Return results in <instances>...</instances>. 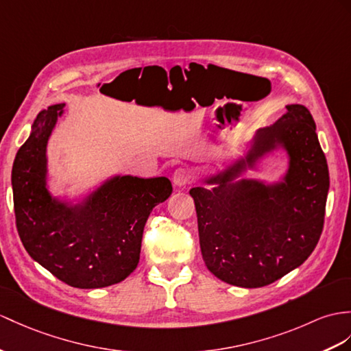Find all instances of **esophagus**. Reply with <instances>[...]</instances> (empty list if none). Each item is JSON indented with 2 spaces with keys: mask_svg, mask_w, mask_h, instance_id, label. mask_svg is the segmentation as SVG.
<instances>
[{
  "mask_svg": "<svg viewBox=\"0 0 351 351\" xmlns=\"http://www.w3.org/2000/svg\"><path fill=\"white\" fill-rule=\"evenodd\" d=\"M192 182V173L187 168H177L173 174V183L177 187H184Z\"/></svg>",
  "mask_w": 351,
  "mask_h": 351,
  "instance_id": "esophagus-1",
  "label": "esophagus"
}]
</instances>
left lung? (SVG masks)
Wrapping results in <instances>:
<instances>
[{
    "instance_id": "left-lung-1",
    "label": "left lung",
    "mask_w": 351,
    "mask_h": 351,
    "mask_svg": "<svg viewBox=\"0 0 351 351\" xmlns=\"http://www.w3.org/2000/svg\"><path fill=\"white\" fill-rule=\"evenodd\" d=\"M286 108L276 125L256 132L245 158L205 180L217 187L191 189L202 259L228 285L254 289L274 283L308 259L320 240L329 191L326 156L308 108ZM278 145L289 155L283 182L233 180Z\"/></svg>"
}]
</instances>
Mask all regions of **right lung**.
I'll return each instance as SVG.
<instances>
[{"label": "right lung", "mask_w": 351, "mask_h": 351, "mask_svg": "<svg viewBox=\"0 0 351 351\" xmlns=\"http://www.w3.org/2000/svg\"><path fill=\"white\" fill-rule=\"evenodd\" d=\"M65 104L43 110L12 169L16 228L31 258L77 289L121 283L140 261L144 225L173 192L165 177H113L68 205L46 187V146Z\"/></svg>", "instance_id": "1"}]
</instances>
